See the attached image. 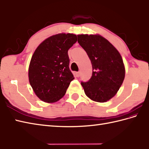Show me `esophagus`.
Returning a JSON list of instances; mask_svg holds the SVG:
<instances>
[{
	"label": "esophagus",
	"instance_id": "esophagus-1",
	"mask_svg": "<svg viewBox=\"0 0 149 149\" xmlns=\"http://www.w3.org/2000/svg\"><path fill=\"white\" fill-rule=\"evenodd\" d=\"M76 76H77V77H79L80 76V71H78V72H76L75 73Z\"/></svg>",
	"mask_w": 149,
	"mask_h": 149
}]
</instances>
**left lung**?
I'll list each match as a JSON object with an SVG mask.
<instances>
[{
  "label": "left lung",
  "instance_id": "8db88e82",
  "mask_svg": "<svg viewBox=\"0 0 149 149\" xmlns=\"http://www.w3.org/2000/svg\"><path fill=\"white\" fill-rule=\"evenodd\" d=\"M78 42L86 51L93 66V74L86 82L81 81L87 96L105 102L113 98L125 78V67L120 53L100 35H79Z\"/></svg>",
  "mask_w": 149,
  "mask_h": 149
}]
</instances>
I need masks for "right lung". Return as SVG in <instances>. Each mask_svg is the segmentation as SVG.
Returning <instances> with one entry per match:
<instances>
[{"mask_svg":"<svg viewBox=\"0 0 149 149\" xmlns=\"http://www.w3.org/2000/svg\"><path fill=\"white\" fill-rule=\"evenodd\" d=\"M77 41V35L58 34L38 45L29 67V80L36 95L47 103L65 95L74 76L69 69L68 50Z\"/></svg>","mask_w":149,"mask_h":149,"instance_id":"obj_1","label":"right lung"}]
</instances>
